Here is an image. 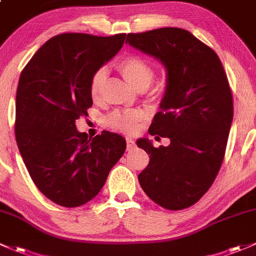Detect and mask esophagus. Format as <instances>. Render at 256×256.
Returning <instances> with one entry per match:
<instances>
[{"label":"esophagus","instance_id":"esophagus-1","mask_svg":"<svg viewBox=\"0 0 256 256\" xmlns=\"http://www.w3.org/2000/svg\"><path fill=\"white\" fill-rule=\"evenodd\" d=\"M136 148V142L132 138H127V150H132Z\"/></svg>","mask_w":256,"mask_h":256}]
</instances>
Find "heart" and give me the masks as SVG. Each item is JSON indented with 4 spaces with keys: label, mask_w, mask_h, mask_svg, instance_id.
Masks as SVG:
<instances>
[{
    "label": "heart",
    "mask_w": 256,
    "mask_h": 256,
    "mask_svg": "<svg viewBox=\"0 0 256 256\" xmlns=\"http://www.w3.org/2000/svg\"><path fill=\"white\" fill-rule=\"evenodd\" d=\"M117 69L122 74L124 80L132 88L138 91H146L154 78V69L152 65L140 56H127L117 64ZM106 72L104 70H98L92 76L90 84V94L94 101H98L102 94ZM143 118V113L139 110H124V112H114L107 118V123L118 130L133 132L139 120Z\"/></svg>",
    "instance_id": "obj_1"
}]
</instances>
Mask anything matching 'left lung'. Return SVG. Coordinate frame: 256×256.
Here are the masks:
<instances>
[{
  "label": "left lung",
  "mask_w": 256,
  "mask_h": 256,
  "mask_svg": "<svg viewBox=\"0 0 256 256\" xmlns=\"http://www.w3.org/2000/svg\"><path fill=\"white\" fill-rule=\"evenodd\" d=\"M127 39L166 69L164 96L149 134L168 138L170 144L154 148L148 138L136 140L150 155L139 184L159 206L182 210L206 194L222 165L233 120L228 78L217 54L188 30L159 28Z\"/></svg>",
  "instance_id": "obj_1"
}]
</instances>
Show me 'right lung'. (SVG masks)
Returning <instances> with one entry per match:
<instances>
[{"label": "right lung", "mask_w": 256, "mask_h": 256, "mask_svg": "<svg viewBox=\"0 0 256 256\" xmlns=\"http://www.w3.org/2000/svg\"><path fill=\"white\" fill-rule=\"evenodd\" d=\"M124 39L126 34H59L38 49L20 74L18 149L39 191L60 206L78 207L97 196L127 146L120 134L104 130L88 139L75 124L92 106V76Z\"/></svg>", "instance_id": "obj_1"}]
</instances>
